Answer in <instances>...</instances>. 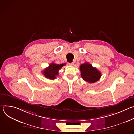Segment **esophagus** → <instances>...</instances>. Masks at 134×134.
<instances>
[{
	"mask_svg": "<svg viewBox=\"0 0 134 134\" xmlns=\"http://www.w3.org/2000/svg\"><path fill=\"white\" fill-rule=\"evenodd\" d=\"M73 64H74V63H69V65L70 66H72V65H73Z\"/></svg>",
	"mask_w": 134,
	"mask_h": 134,
	"instance_id": "1",
	"label": "esophagus"
}]
</instances>
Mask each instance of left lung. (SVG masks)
<instances>
[{
    "label": "left lung",
    "mask_w": 134,
    "mask_h": 134,
    "mask_svg": "<svg viewBox=\"0 0 134 134\" xmlns=\"http://www.w3.org/2000/svg\"><path fill=\"white\" fill-rule=\"evenodd\" d=\"M80 69L81 71V77L88 83L96 82L100 80L101 76V72L88 63H85L81 65Z\"/></svg>",
    "instance_id": "1"
}]
</instances>
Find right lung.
Returning a JSON list of instances; mask_svg holds the SVG:
<instances>
[{"label": "right lung", "instance_id": "right-lung-1", "mask_svg": "<svg viewBox=\"0 0 134 134\" xmlns=\"http://www.w3.org/2000/svg\"><path fill=\"white\" fill-rule=\"evenodd\" d=\"M65 65L62 64H56L53 63L50 64L48 67L45 68L43 71L44 76L47 79L50 80H54L56 78V76L58 75V71L62 68V67Z\"/></svg>", "mask_w": 134, "mask_h": 134}]
</instances>
